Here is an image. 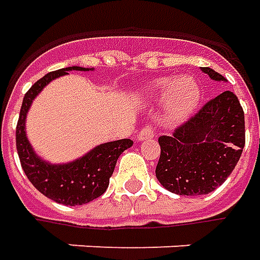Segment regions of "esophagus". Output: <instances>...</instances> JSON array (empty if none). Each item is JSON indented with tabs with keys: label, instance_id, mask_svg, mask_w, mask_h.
<instances>
[{
	"label": "esophagus",
	"instance_id": "esophagus-1",
	"mask_svg": "<svg viewBox=\"0 0 260 260\" xmlns=\"http://www.w3.org/2000/svg\"><path fill=\"white\" fill-rule=\"evenodd\" d=\"M153 136H154V133H153V127L144 126L142 130L137 133V137H136V139H137V142H143V140H146V139H151Z\"/></svg>",
	"mask_w": 260,
	"mask_h": 260
}]
</instances>
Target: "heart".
<instances>
[{"instance_id": "heart-1", "label": "heart", "mask_w": 260, "mask_h": 260, "mask_svg": "<svg viewBox=\"0 0 260 260\" xmlns=\"http://www.w3.org/2000/svg\"><path fill=\"white\" fill-rule=\"evenodd\" d=\"M146 94L165 97L167 116L180 121L196 109L200 100V90L198 83L191 77L160 78L146 88Z\"/></svg>"}]
</instances>
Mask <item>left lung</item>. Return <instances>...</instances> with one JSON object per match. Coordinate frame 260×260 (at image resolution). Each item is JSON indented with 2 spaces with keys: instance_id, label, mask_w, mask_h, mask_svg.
Returning <instances> with one entry per match:
<instances>
[{
  "instance_id": "1",
  "label": "left lung",
  "mask_w": 260,
  "mask_h": 260,
  "mask_svg": "<svg viewBox=\"0 0 260 260\" xmlns=\"http://www.w3.org/2000/svg\"><path fill=\"white\" fill-rule=\"evenodd\" d=\"M202 71L216 81L226 78L209 67ZM160 184L180 196L213 191L229 177L245 146V114L236 94L223 91L179 126L158 137Z\"/></svg>"
}]
</instances>
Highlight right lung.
<instances>
[{
	"label": "right lung",
	"mask_w": 260,
	"mask_h": 260,
	"mask_svg": "<svg viewBox=\"0 0 260 260\" xmlns=\"http://www.w3.org/2000/svg\"><path fill=\"white\" fill-rule=\"evenodd\" d=\"M71 70L91 71L93 69L74 66L51 71L40 78L24 95L15 130V142L22 170L37 190L57 203L77 206L100 198L107 190L117 158L123 151L133 146V140L121 139L104 143L94 147L83 157L64 165H53L37 156L25 134V117L29 106L51 80L66 76Z\"/></svg>",
	"instance_id": "obj_1"
}]
</instances>
